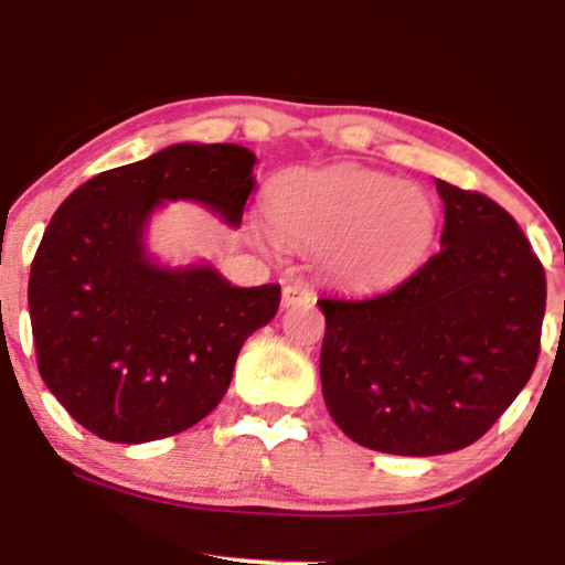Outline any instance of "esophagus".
<instances>
[{
    "mask_svg": "<svg viewBox=\"0 0 565 565\" xmlns=\"http://www.w3.org/2000/svg\"><path fill=\"white\" fill-rule=\"evenodd\" d=\"M302 300H313V291H310L308 284L291 281V284H287V287H284V305H287V308H289V305H297Z\"/></svg>",
    "mask_w": 565,
    "mask_h": 565,
    "instance_id": "34e87169",
    "label": "esophagus"
}]
</instances>
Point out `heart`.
I'll list each match as a JSON object with an SVG mask.
<instances>
[{
    "label": "heart",
    "mask_w": 565,
    "mask_h": 565,
    "mask_svg": "<svg viewBox=\"0 0 565 565\" xmlns=\"http://www.w3.org/2000/svg\"><path fill=\"white\" fill-rule=\"evenodd\" d=\"M276 236L323 249L353 287H382L414 268L430 246L436 210L423 191L364 167L289 172L268 193Z\"/></svg>",
    "instance_id": "b5f03b06"
}]
</instances>
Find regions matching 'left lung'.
<instances>
[{
  "instance_id": "obj_1",
  "label": "left lung",
  "mask_w": 565,
  "mask_h": 565,
  "mask_svg": "<svg viewBox=\"0 0 565 565\" xmlns=\"http://www.w3.org/2000/svg\"><path fill=\"white\" fill-rule=\"evenodd\" d=\"M440 249L398 287L321 297V387L340 430L366 449L433 457L476 444L540 359L547 281L497 201L436 180Z\"/></svg>"
}]
</instances>
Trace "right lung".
<instances>
[{
    "mask_svg": "<svg viewBox=\"0 0 565 565\" xmlns=\"http://www.w3.org/2000/svg\"><path fill=\"white\" fill-rule=\"evenodd\" d=\"M255 164L233 142H178L95 174L50 220L29 276L36 364L97 438L146 444L201 423L246 337L276 316L278 284L242 289L212 265L161 268L142 242L161 201H199L238 228Z\"/></svg>",
    "mask_w": 565,
    "mask_h": 565,
    "instance_id": "right-lung-1",
    "label": "right lung"
}]
</instances>
